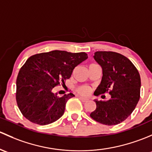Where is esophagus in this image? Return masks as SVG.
<instances>
[{
	"label": "esophagus",
	"mask_w": 152,
	"mask_h": 152,
	"mask_svg": "<svg viewBox=\"0 0 152 152\" xmlns=\"http://www.w3.org/2000/svg\"><path fill=\"white\" fill-rule=\"evenodd\" d=\"M78 97H79V99H80L81 101L83 102H87L88 100V99H87V98L83 97V96H78Z\"/></svg>",
	"instance_id": "esophagus-1"
}]
</instances>
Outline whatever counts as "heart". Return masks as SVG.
<instances>
[{"label": "heart", "instance_id": "heart-1", "mask_svg": "<svg viewBox=\"0 0 152 152\" xmlns=\"http://www.w3.org/2000/svg\"><path fill=\"white\" fill-rule=\"evenodd\" d=\"M76 91L82 96H87L90 94L91 90L87 86H79L76 88Z\"/></svg>", "mask_w": 152, "mask_h": 152}]
</instances>
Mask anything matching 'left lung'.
<instances>
[{"label":"left lung","instance_id":"left-lung-1","mask_svg":"<svg viewBox=\"0 0 152 152\" xmlns=\"http://www.w3.org/2000/svg\"><path fill=\"white\" fill-rule=\"evenodd\" d=\"M94 58L102 68V79L95 95L109 93L107 101L96 100V110L90 114L104 125L121 123L134 110L140 95V77L126 57L112 51H97Z\"/></svg>","mask_w":152,"mask_h":152}]
</instances>
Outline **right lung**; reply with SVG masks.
Returning <instances> with one entry per match:
<instances>
[{
  "mask_svg": "<svg viewBox=\"0 0 152 152\" xmlns=\"http://www.w3.org/2000/svg\"><path fill=\"white\" fill-rule=\"evenodd\" d=\"M87 58L84 52L61 50L31 56L17 77L16 101L23 116L39 125L49 124L60 118L66 102L75 95L69 93L59 96L53 89L65 85L75 68Z\"/></svg>",
  "mask_w": 152,
  "mask_h": 152,
  "instance_id": "obj_1",
  "label": "right lung"
}]
</instances>
